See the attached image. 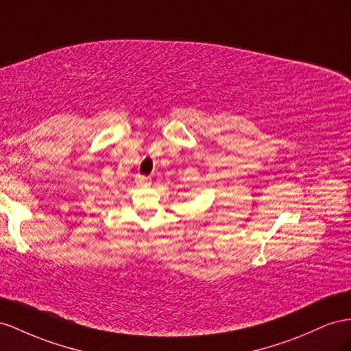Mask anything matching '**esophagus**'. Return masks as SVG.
Returning <instances> with one entry per match:
<instances>
[{
	"label": "esophagus",
	"instance_id": "obj_1",
	"mask_svg": "<svg viewBox=\"0 0 351 351\" xmlns=\"http://www.w3.org/2000/svg\"><path fill=\"white\" fill-rule=\"evenodd\" d=\"M136 183L138 186H149L150 184V178L145 177V176H137L136 177Z\"/></svg>",
	"mask_w": 351,
	"mask_h": 351
}]
</instances>
